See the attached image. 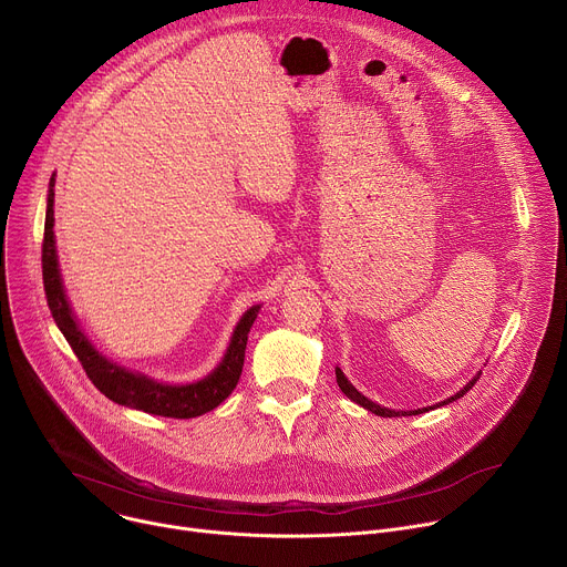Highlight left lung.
<instances>
[{
	"label": "left lung",
	"mask_w": 567,
	"mask_h": 567,
	"mask_svg": "<svg viewBox=\"0 0 567 567\" xmlns=\"http://www.w3.org/2000/svg\"><path fill=\"white\" fill-rule=\"evenodd\" d=\"M480 374H482V372H475V377H473L464 388H460L453 396H449V399H444V401L435 403V406H426V409H417V411H392V409H385V406H381V403H377V401L368 399L365 394H361V392H359V390L348 381V377L343 374V370L337 365V381H339V388L343 390V394H346L348 399H352L354 403H359V406H363L365 411H370V413L379 415V417H411V415H422V413H429V411L442 409V406H446V403H453L455 399L464 396V394L475 385V381L480 379Z\"/></svg>",
	"instance_id": "8db88e82"
}]
</instances>
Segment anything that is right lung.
<instances>
[{
    "instance_id": "1",
    "label": "right lung",
    "mask_w": 567,
    "mask_h": 567,
    "mask_svg": "<svg viewBox=\"0 0 567 567\" xmlns=\"http://www.w3.org/2000/svg\"><path fill=\"white\" fill-rule=\"evenodd\" d=\"M53 188H55V173L51 175L49 193H47L44 245H42L44 291H47V302H49V309H51V316L55 320L58 330L62 332V337L66 339V343L71 346V350L75 352L80 363H83L92 383L107 399L118 403V406L143 411L150 415L190 420V417H199V415L217 409L239 381L241 365H245V350H247L249 332L254 328V320L258 318V311L262 305H254L239 316L221 361L217 363L215 370H210L206 377H202L197 381L166 383V381H158L154 377H147L138 370H130V368L107 359L87 339L85 330L80 328V322L73 313L66 291H64L60 262H58V249H55V233H53V224H55Z\"/></svg>"
}]
</instances>
